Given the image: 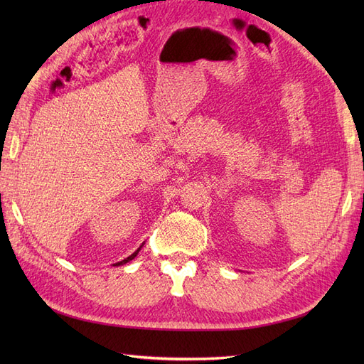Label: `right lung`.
<instances>
[{"label":"right lung","mask_w":364,"mask_h":364,"mask_svg":"<svg viewBox=\"0 0 364 364\" xmlns=\"http://www.w3.org/2000/svg\"><path fill=\"white\" fill-rule=\"evenodd\" d=\"M141 249V247H139ZM139 249L136 250V252H134V253H132V255L130 257H127L126 259H123V261H119V262H117L115 264V266H121V264H126V262H129V261H132V259H134L136 255H138V252H139Z\"/></svg>","instance_id":"1"}]
</instances>
